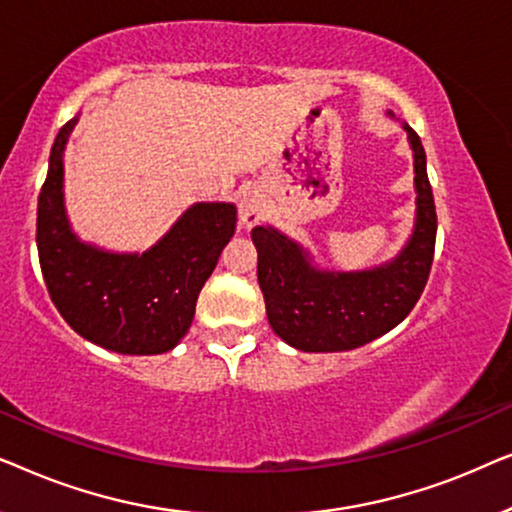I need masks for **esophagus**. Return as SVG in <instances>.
<instances>
[{
	"label": "esophagus",
	"mask_w": 512,
	"mask_h": 512,
	"mask_svg": "<svg viewBox=\"0 0 512 512\" xmlns=\"http://www.w3.org/2000/svg\"><path fill=\"white\" fill-rule=\"evenodd\" d=\"M237 212H240V221L244 226L251 228L265 219V198L258 188H247L237 198Z\"/></svg>",
	"instance_id": "obj_1"
}]
</instances>
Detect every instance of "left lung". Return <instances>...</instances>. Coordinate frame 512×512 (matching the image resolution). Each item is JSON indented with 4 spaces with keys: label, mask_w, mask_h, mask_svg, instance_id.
<instances>
[{
    "label": "left lung",
    "mask_w": 512,
    "mask_h": 512,
    "mask_svg": "<svg viewBox=\"0 0 512 512\" xmlns=\"http://www.w3.org/2000/svg\"><path fill=\"white\" fill-rule=\"evenodd\" d=\"M387 116L394 118L391 111ZM401 128L412 151L417 198L412 233L394 258L361 270L321 268L305 244L270 223L251 230L272 331L300 352L368 345L401 324L422 296L436 247V205L424 146L408 123Z\"/></svg>",
    "instance_id": "1"
}]
</instances>
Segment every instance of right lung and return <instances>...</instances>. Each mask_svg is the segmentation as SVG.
Segmentation results:
<instances>
[{
    "mask_svg": "<svg viewBox=\"0 0 512 512\" xmlns=\"http://www.w3.org/2000/svg\"><path fill=\"white\" fill-rule=\"evenodd\" d=\"M81 116V114H79ZM79 116L55 137L37 207V249L46 289L81 338L116 354H165L193 324L202 286L235 235L233 202H193L144 251L81 240L65 205V149Z\"/></svg>",
    "mask_w": 512,
    "mask_h": 512,
    "instance_id": "right-lung-1",
    "label": "right lung"
}]
</instances>
